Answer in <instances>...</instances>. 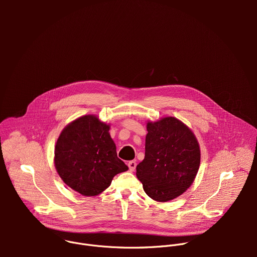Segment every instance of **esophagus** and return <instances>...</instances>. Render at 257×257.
Instances as JSON below:
<instances>
[{"label": "esophagus", "instance_id": "obj_1", "mask_svg": "<svg viewBox=\"0 0 257 257\" xmlns=\"http://www.w3.org/2000/svg\"><path fill=\"white\" fill-rule=\"evenodd\" d=\"M136 162L135 161H130L129 163H128V167H129V170H130V172H134L135 171V169H136Z\"/></svg>", "mask_w": 257, "mask_h": 257}]
</instances>
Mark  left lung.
<instances>
[{"label":"left lung","instance_id":"obj_1","mask_svg":"<svg viewBox=\"0 0 257 257\" xmlns=\"http://www.w3.org/2000/svg\"><path fill=\"white\" fill-rule=\"evenodd\" d=\"M144 160L136 167L143 190L160 202L184 193L200 165V150L193 132L174 117L146 125Z\"/></svg>","mask_w":257,"mask_h":257}]
</instances>
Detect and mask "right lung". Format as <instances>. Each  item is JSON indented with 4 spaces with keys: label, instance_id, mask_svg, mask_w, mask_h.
I'll return each mask as SVG.
<instances>
[{
    "label": "right lung",
    "instance_id": "1",
    "mask_svg": "<svg viewBox=\"0 0 257 257\" xmlns=\"http://www.w3.org/2000/svg\"><path fill=\"white\" fill-rule=\"evenodd\" d=\"M109 125L86 115L68 124L55 148V167L66 184L84 196L105 190L113 178L128 170L117 157Z\"/></svg>",
    "mask_w": 257,
    "mask_h": 257
}]
</instances>
